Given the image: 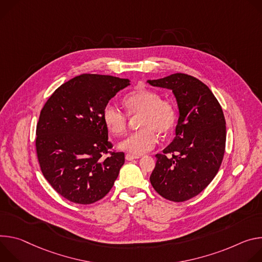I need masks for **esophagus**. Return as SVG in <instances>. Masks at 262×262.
<instances>
[{"instance_id": "34e87169", "label": "esophagus", "mask_w": 262, "mask_h": 262, "mask_svg": "<svg viewBox=\"0 0 262 262\" xmlns=\"http://www.w3.org/2000/svg\"><path fill=\"white\" fill-rule=\"evenodd\" d=\"M126 159L127 160H129V161H131V160H133V159H137V158H139V156H136V155H132V154H126Z\"/></svg>"}]
</instances>
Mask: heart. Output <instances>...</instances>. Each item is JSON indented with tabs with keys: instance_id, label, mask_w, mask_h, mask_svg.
Returning a JSON list of instances; mask_svg holds the SVG:
<instances>
[{
	"instance_id": "b5f03b06",
	"label": "heart",
	"mask_w": 262,
	"mask_h": 262,
	"mask_svg": "<svg viewBox=\"0 0 262 262\" xmlns=\"http://www.w3.org/2000/svg\"><path fill=\"white\" fill-rule=\"evenodd\" d=\"M124 105L129 116L139 114L137 126L140 128L123 139L121 150L134 155L151 151L157 142V135H167L177 120V110L173 103L161 99L154 91L141 89L124 98ZM103 122L110 133L115 136L124 134L128 127V116L113 105H106L102 112Z\"/></svg>"
}]
</instances>
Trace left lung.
Masks as SVG:
<instances>
[{
  "instance_id": "obj_1",
  "label": "left lung",
  "mask_w": 262,
  "mask_h": 262,
  "mask_svg": "<svg viewBox=\"0 0 262 262\" xmlns=\"http://www.w3.org/2000/svg\"><path fill=\"white\" fill-rule=\"evenodd\" d=\"M148 83L171 90L179 108L176 136L162 154H156L150 181L164 199L184 202L204 190L220 169L225 116L209 87L192 76L177 73Z\"/></svg>"
}]
</instances>
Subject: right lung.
<instances>
[{
	"instance_id": "1",
	"label": "right lung",
	"mask_w": 262,
	"mask_h": 262,
	"mask_svg": "<svg viewBox=\"0 0 262 262\" xmlns=\"http://www.w3.org/2000/svg\"><path fill=\"white\" fill-rule=\"evenodd\" d=\"M129 82L83 74L58 87L40 111L35 140L40 169L51 186L73 203L87 205L103 199L125 163L123 152L111 150L102 112Z\"/></svg>"
}]
</instances>
